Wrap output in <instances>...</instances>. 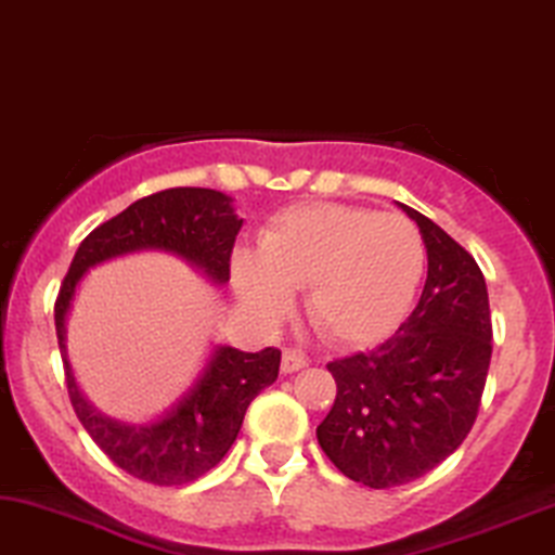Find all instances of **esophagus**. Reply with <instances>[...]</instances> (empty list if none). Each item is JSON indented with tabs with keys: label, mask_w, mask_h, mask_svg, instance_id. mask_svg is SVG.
I'll return each mask as SVG.
<instances>
[{
	"label": "esophagus",
	"mask_w": 555,
	"mask_h": 555,
	"mask_svg": "<svg viewBox=\"0 0 555 555\" xmlns=\"http://www.w3.org/2000/svg\"><path fill=\"white\" fill-rule=\"evenodd\" d=\"M309 365V358L305 352L294 350V347H286L284 354H282V371L284 373H297L301 367Z\"/></svg>",
	"instance_id": "obj_1"
}]
</instances>
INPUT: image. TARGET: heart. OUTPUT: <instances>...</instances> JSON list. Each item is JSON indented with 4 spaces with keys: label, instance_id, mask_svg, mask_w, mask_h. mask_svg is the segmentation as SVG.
Here are the masks:
<instances>
[{
    "label": "heart",
    "instance_id": "b5f03b06",
    "mask_svg": "<svg viewBox=\"0 0 555 555\" xmlns=\"http://www.w3.org/2000/svg\"><path fill=\"white\" fill-rule=\"evenodd\" d=\"M424 269V238L409 218L309 203L273 216L258 250H235L233 284L271 320L289 309L292 289H305V317L317 337L352 347L398 327Z\"/></svg>",
    "mask_w": 555,
    "mask_h": 555
}]
</instances>
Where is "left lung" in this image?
<instances>
[{"label": "left lung", "mask_w": 555, "mask_h": 555, "mask_svg": "<svg viewBox=\"0 0 555 555\" xmlns=\"http://www.w3.org/2000/svg\"><path fill=\"white\" fill-rule=\"evenodd\" d=\"M416 220L428 256L424 292L393 337L327 363L335 403L317 441L345 477L386 490L424 477L467 439L492 358L487 284L452 235Z\"/></svg>", "instance_id": "8db88e82"}]
</instances>
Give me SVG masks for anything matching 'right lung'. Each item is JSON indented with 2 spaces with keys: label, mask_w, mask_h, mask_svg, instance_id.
<instances>
[{
  "label": "right lung",
  "mask_w": 555,
  "mask_h": 555,
  "mask_svg": "<svg viewBox=\"0 0 555 555\" xmlns=\"http://www.w3.org/2000/svg\"><path fill=\"white\" fill-rule=\"evenodd\" d=\"M231 203L223 192L208 188H172L131 203L86 235L55 299V332L73 411L101 452L142 482L188 485L216 467L238 437L250 401L279 378L282 350L218 347L172 411L150 424H124L95 411L78 390L65 352V317L88 269L134 250H167L201 269L212 284H225L243 225Z\"/></svg>",
  "instance_id": "right-lung-1"
}]
</instances>
